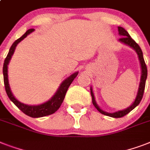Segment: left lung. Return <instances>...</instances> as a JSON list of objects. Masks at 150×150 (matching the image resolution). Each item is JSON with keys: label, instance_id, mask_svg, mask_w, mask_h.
I'll return each instance as SVG.
<instances>
[{"label": "left lung", "instance_id": "1", "mask_svg": "<svg viewBox=\"0 0 150 150\" xmlns=\"http://www.w3.org/2000/svg\"><path fill=\"white\" fill-rule=\"evenodd\" d=\"M118 32L119 35L121 36L122 37L119 39V41L121 43H123L126 45L129 46L130 47L133 48L134 50H135V52L137 53L138 57H139V60L140 61V64H141V70H142V72H141V79H140V82H139V89H138L137 96L135 97V101L133 102V103L131 105L130 107H128V108H126L125 110H119V111L114 112V113H108V112L103 111V110H101L100 108L97 103H96V100H95V96H94L93 92V89H90V93H91L92 96V101H93V104L94 105V107H96L97 110L99 112H100L102 114H104V115H107V116L111 117H116V118H118V117H122L125 116L126 114H128L130 111H132L135 107H136L139 104L140 101L142 100V96H143V93H144L145 90V86H146V81L147 78V68L146 64L145 63L144 58H143V54H142V51L141 50V48L138 43H135V41L134 40L132 39V37L130 36V35L128 34V33L126 31L125 29L122 28V27L118 26Z\"/></svg>", "mask_w": 150, "mask_h": 150}]
</instances>
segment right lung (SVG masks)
<instances>
[{"label":"right lung","mask_w":150,"mask_h":150,"mask_svg":"<svg viewBox=\"0 0 150 150\" xmlns=\"http://www.w3.org/2000/svg\"><path fill=\"white\" fill-rule=\"evenodd\" d=\"M33 31L34 29H30L29 30H27L25 32V33L22 36H21L19 39H18L17 40H15L14 43L11 45V47L8 55H7L5 60H4V63L3 66L4 82V87H5V91L7 93V95L18 109L21 110L24 114H25L29 117H41L47 116V115L54 114L59 109V107H61V103H62L65 97V94L67 93L68 87L70 86V85L71 84V82H73V80L75 79V77L77 76L79 72L76 71V72L73 73L72 75H71L69 77L64 80L61 86H59L56 93L54 94V96H52L48 101L43 103L42 104L36 105V106H35V105H27L25 104V103H21L15 98L12 93H11V91L10 86H9V82H8V63H9V61L11 58V56L15 52V47L18 45V43H20L22 40H24L28 35H29Z\"/></svg>","instance_id":"obj_1"}]
</instances>
